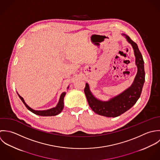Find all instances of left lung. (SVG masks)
I'll return each instance as SVG.
<instances>
[{"label":"left lung","mask_w":160,"mask_h":160,"mask_svg":"<svg viewBox=\"0 0 160 160\" xmlns=\"http://www.w3.org/2000/svg\"><path fill=\"white\" fill-rule=\"evenodd\" d=\"M122 35L125 36L133 48L135 57V64L137 67V73L131 86L119 95L106 101L99 100L93 96L87 83L84 89L85 94L91 109L99 115L109 118L118 117L131 108L140 98L145 82L144 61L138 46L128 35L125 34H122Z\"/></svg>","instance_id":"obj_1"}]
</instances>
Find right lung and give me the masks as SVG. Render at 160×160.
<instances>
[{
	"mask_svg": "<svg viewBox=\"0 0 160 160\" xmlns=\"http://www.w3.org/2000/svg\"><path fill=\"white\" fill-rule=\"evenodd\" d=\"M69 86L67 87V88H68ZM18 95L19 96V98H20V99L22 101V102L24 103V104L25 105V106L27 107V108L30 110L31 112H32V113L38 115V116H56L58 115L59 114H60L63 108H64V96L65 95V92H63L61 95L60 96L59 98V101L58 104H57V106L55 108L49 109H47V110H43V111H38V110H34L32 108H31L30 106H28V105L27 104V103L25 102V100L23 99V98L20 96V95H18V93H17Z\"/></svg>",
	"mask_w": 160,
	"mask_h": 160,
	"instance_id": "obj_1",
	"label": "right lung"
}]
</instances>
